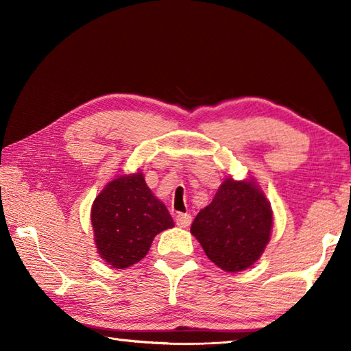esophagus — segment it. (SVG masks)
Returning <instances> with one entry per match:
<instances>
[{"mask_svg": "<svg viewBox=\"0 0 351 351\" xmlns=\"http://www.w3.org/2000/svg\"><path fill=\"white\" fill-rule=\"evenodd\" d=\"M190 223H192V215L190 213H178L176 215V224L180 228H189Z\"/></svg>", "mask_w": 351, "mask_h": 351, "instance_id": "34e87169", "label": "esophagus"}]
</instances>
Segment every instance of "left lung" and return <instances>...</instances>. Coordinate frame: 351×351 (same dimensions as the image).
<instances>
[{"instance_id": "1", "label": "left lung", "mask_w": 351, "mask_h": 351, "mask_svg": "<svg viewBox=\"0 0 351 351\" xmlns=\"http://www.w3.org/2000/svg\"><path fill=\"white\" fill-rule=\"evenodd\" d=\"M272 224L271 203L257 181L228 176L212 203L195 217L190 232L218 268L240 272L261 257L271 240Z\"/></svg>"}]
</instances>
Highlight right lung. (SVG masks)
Segmentation results:
<instances>
[{"instance_id": "obj_1", "label": "right lung", "mask_w": 351, "mask_h": 351, "mask_svg": "<svg viewBox=\"0 0 351 351\" xmlns=\"http://www.w3.org/2000/svg\"><path fill=\"white\" fill-rule=\"evenodd\" d=\"M91 224L97 254L116 269L138 263L154 237L175 226L141 170L119 175L100 190L91 206Z\"/></svg>"}]
</instances>
